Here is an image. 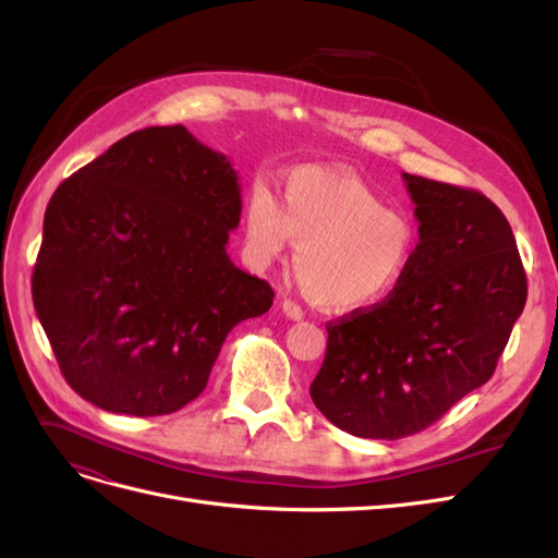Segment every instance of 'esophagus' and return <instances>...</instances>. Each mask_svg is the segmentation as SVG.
Returning a JSON list of instances; mask_svg holds the SVG:
<instances>
[{"instance_id":"1","label":"esophagus","mask_w":558,"mask_h":558,"mask_svg":"<svg viewBox=\"0 0 558 558\" xmlns=\"http://www.w3.org/2000/svg\"><path fill=\"white\" fill-rule=\"evenodd\" d=\"M281 312H283L286 316H289L291 320H300L302 316H305V312H302V307L298 305L295 300H283V302H281Z\"/></svg>"}]
</instances>
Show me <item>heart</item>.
Masks as SVG:
<instances>
[{
	"instance_id": "b5f03b06",
	"label": "heart",
	"mask_w": 558,
	"mask_h": 558,
	"mask_svg": "<svg viewBox=\"0 0 558 558\" xmlns=\"http://www.w3.org/2000/svg\"><path fill=\"white\" fill-rule=\"evenodd\" d=\"M293 240L307 295L328 312H356L398 289L414 258L416 228L359 177L305 165L283 177V202L263 181L244 202L242 251L253 269L277 263Z\"/></svg>"
}]
</instances>
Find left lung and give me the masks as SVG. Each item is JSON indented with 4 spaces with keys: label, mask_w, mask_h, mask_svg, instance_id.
<instances>
[{
    "label": "left lung",
    "mask_w": 558,
    "mask_h": 558,
    "mask_svg": "<svg viewBox=\"0 0 558 558\" xmlns=\"http://www.w3.org/2000/svg\"><path fill=\"white\" fill-rule=\"evenodd\" d=\"M418 244L398 289L328 324L310 386L330 424L400 440L435 424L492 379L526 305V272L508 218L486 195L402 174Z\"/></svg>",
    "instance_id": "8db88e82"
}]
</instances>
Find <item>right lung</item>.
<instances>
[{
  "label": "right lung",
  "mask_w": 558,
  "mask_h": 558,
  "mask_svg": "<svg viewBox=\"0 0 558 558\" xmlns=\"http://www.w3.org/2000/svg\"><path fill=\"white\" fill-rule=\"evenodd\" d=\"M240 214L230 160L183 125L132 132L58 185L32 300L81 398L160 416L205 391L228 332L275 298L228 256Z\"/></svg>",
  "instance_id": "add662e5"
}]
</instances>
